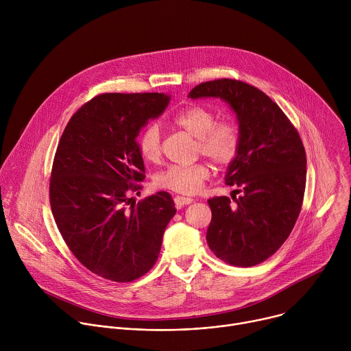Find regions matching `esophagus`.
I'll return each instance as SVG.
<instances>
[{
    "label": "esophagus",
    "mask_w": 351,
    "mask_h": 351,
    "mask_svg": "<svg viewBox=\"0 0 351 351\" xmlns=\"http://www.w3.org/2000/svg\"><path fill=\"white\" fill-rule=\"evenodd\" d=\"M191 203H193V198H190V197H182V195L175 197V204H176L178 208H182V207L189 206Z\"/></svg>",
    "instance_id": "esophagus-1"
}]
</instances>
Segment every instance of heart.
<instances>
[{"label": "heart", "instance_id": "obj_1", "mask_svg": "<svg viewBox=\"0 0 351 351\" xmlns=\"http://www.w3.org/2000/svg\"><path fill=\"white\" fill-rule=\"evenodd\" d=\"M211 108L193 104L173 117V123L197 138L195 154L203 156L217 167L230 165L239 156L241 134L236 122L217 121ZM137 149L147 162H158L162 154L161 130L157 123L147 125L137 137ZM210 178L208 165L194 162L191 165H169L154 175V184L183 195L197 193Z\"/></svg>", "mask_w": 351, "mask_h": 351}]
</instances>
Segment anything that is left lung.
I'll use <instances>...</instances> for the list:
<instances>
[{
	"instance_id": "obj_1",
	"label": "left lung",
	"mask_w": 351,
	"mask_h": 351,
	"mask_svg": "<svg viewBox=\"0 0 351 351\" xmlns=\"http://www.w3.org/2000/svg\"><path fill=\"white\" fill-rule=\"evenodd\" d=\"M189 97L225 99L241 134L239 156L225 178L236 187L233 203L225 195L208 199L213 218L207 243L229 265L261 264L286 241L302 211L307 176L303 141L276 103L241 80L199 83Z\"/></svg>"
}]
</instances>
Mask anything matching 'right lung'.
I'll use <instances>...</instances> for the list:
<instances>
[{"label":"right lung","instance_id":"right-lung-1","mask_svg":"<svg viewBox=\"0 0 351 351\" xmlns=\"http://www.w3.org/2000/svg\"><path fill=\"white\" fill-rule=\"evenodd\" d=\"M162 93H104L69 119L57 147L49 204L73 256L93 274L132 282L157 263L176 208L168 191L136 204L145 169L136 138L164 112Z\"/></svg>","mask_w":351,"mask_h":351}]
</instances>
